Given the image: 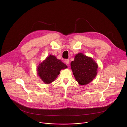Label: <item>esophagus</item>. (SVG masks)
<instances>
[{"label": "esophagus", "mask_w": 127, "mask_h": 127, "mask_svg": "<svg viewBox=\"0 0 127 127\" xmlns=\"http://www.w3.org/2000/svg\"><path fill=\"white\" fill-rule=\"evenodd\" d=\"M65 63L67 64H68L69 63V59H65Z\"/></svg>", "instance_id": "34e87169"}]
</instances>
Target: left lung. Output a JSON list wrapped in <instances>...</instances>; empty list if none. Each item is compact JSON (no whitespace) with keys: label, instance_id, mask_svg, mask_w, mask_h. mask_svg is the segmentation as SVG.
<instances>
[{"label":"left lung","instance_id":"left-lung-1","mask_svg":"<svg viewBox=\"0 0 127 127\" xmlns=\"http://www.w3.org/2000/svg\"><path fill=\"white\" fill-rule=\"evenodd\" d=\"M71 67L76 80L80 85L89 83L97 74L96 63L82 53H78L75 56L74 60L71 62Z\"/></svg>","mask_w":127,"mask_h":127}]
</instances>
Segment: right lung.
I'll list each match as a JSON object with an SVG mask.
<instances>
[{
  "mask_svg": "<svg viewBox=\"0 0 127 127\" xmlns=\"http://www.w3.org/2000/svg\"><path fill=\"white\" fill-rule=\"evenodd\" d=\"M67 66L56 57L50 55L38 67V74L46 84H49L56 79L61 69Z\"/></svg>",
  "mask_w": 127,
  "mask_h": 127,
  "instance_id": "1",
  "label": "right lung"
}]
</instances>
